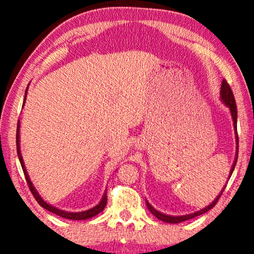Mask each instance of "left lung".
<instances>
[{
  "instance_id": "obj_1",
  "label": "left lung",
  "mask_w": 254,
  "mask_h": 254,
  "mask_svg": "<svg viewBox=\"0 0 254 254\" xmlns=\"http://www.w3.org/2000/svg\"><path fill=\"white\" fill-rule=\"evenodd\" d=\"M221 98L223 100L225 105H227L229 109H230V112H231V116H232V120H234V125H235V130H236V134H237V106H236V102H235V97H234V93H232V90L230 88V85H229V83L227 82V79H223L222 81V85H221ZM237 142H238V135H237ZM238 144V143H237ZM237 157H238V154L236 156V159H235V163L234 165H232L231 168V172H230V177L232 175V172H234L235 170V166H236V163H237ZM224 190H222V192L220 195H218L216 199H215L213 202H211L209 206L203 208V209H201L199 211H196V213H193V214H190V215H184V216H170V215H164L162 213H159L155 209L154 207H151V204L148 202L147 203V207L148 209L151 211L152 214L155 215L156 217L158 218V220L161 221H164L166 223H180V222H184V221H187L190 220V218H193L195 216H199V215H202L204 213H207L208 210H210L211 208H213L215 204L217 203L218 199H220V196L222 195V193H223Z\"/></svg>"
}]
</instances>
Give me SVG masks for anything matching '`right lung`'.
Masks as SVG:
<instances>
[{
	"instance_id": "add662e5",
	"label": "right lung",
	"mask_w": 254,
	"mask_h": 254,
	"mask_svg": "<svg viewBox=\"0 0 254 254\" xmlns=\"http://www.w3.org/2000/svg\"><path fill=\"white\" fill-rule=\"evenodd\" d=\"M27 90V89H26ZM25 96H26V92H25ZM24 102H25V98H24ZM23 106H24V103H23ZM19 120H18V124H17V134H16V144H17V154H18V158H19V162H20V165H22V169H23V172H24V176H25L26 178V183L27 185H29V189L31 190V193H32V195L34 196V199L38 201V203L40 204L41 207L45 208V209L52 211V213L59 215V216L64 217V218H68V220H88V218H91L93 216H96L97 214H99L100 211H103L104 208L106 206V202H107V195L106 193L104 194L103 199L100 202L97 204L96 207L91 208V209L89 210H85V211H81V213H68V211H64V210H60L58 209V208H55L53 206H51V204H48L45 202V201L41 199L39 194L34 189L32 183H31V180L29 178V176H27V172L25 170V166H24V162H23V158H22V154H20V150H19Z\"/></svg>"
}]
</instances>
